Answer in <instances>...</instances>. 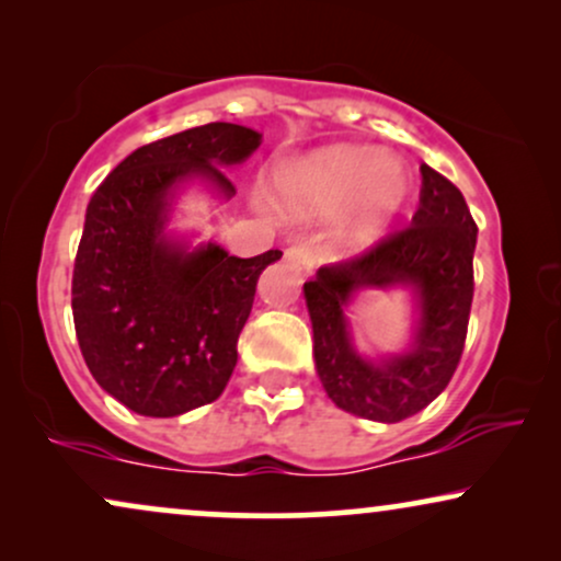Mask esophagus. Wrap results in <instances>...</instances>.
I'll return each mask as SVG.
<instances>
[{"label": "esophagus", "instance_id": "1", "mask_svg": "<svg viewBox=\"0 0 561 561\" xmlns=\"http://www.w3.org/2000/svg\"><path fill=\"white\" fill-rule=\"evenodd\" d=\"M285 259L289 263H295V266H300L302 272H310V268L316 266V259H319V255H316V248L310 245L308 240H298L287 248Z\"/></svg>", "mask_w": 561, "mask_h": 561}]
</instances>
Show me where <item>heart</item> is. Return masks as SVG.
I'll return each mask as SVG.
<instances>
[{
	"label": "heart",
	"instance_id": "1",
	"mask_svg": "<svg viewBox=\"0 0 561 561\" xmlns=\"http://www.w3.org/2000/svg\"><path fill=\"white\" fill-rule=\"evenodd\" d=\"M410 185L402 161L370 148L334 146L282 174L279 195L293 214H327L353 201L345 238L357 245L389 225L408 201Z\"/></svg>",
	"mask_w": 561,
	"mask_h": 561
}]
</instances>
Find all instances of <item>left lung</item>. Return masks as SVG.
Returning a JSON list of instances; mask_svg holds the SVG:
<instances>
[{"label": "left lung", "mask_w": 561, "mask_h": 561, "mask_svg": "<svg viewBox=\"0 0 561 561\" xmlns=\"http://www.w3.org/2000/svg\"><path fill=\"white\" fill-rule=\"evenodd\" d=\"M421 204L408 227L355 259L321 266L302 285L323 389L336 408L379 423H400L434 402L455 376L468 336L478 227L444 174L428 164H421ZM394 284L419 295L414 350L370 364L354 353L341 308L357 288Z\"/></svg>", "instance_id": "obj_1"}]
</instances>
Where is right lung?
<instances>
[{"instance_id": "add662e5", "label": "right lung", "mask_w": 561, "mask_h": 561, "mask_svg": "<svg viewBox=\"0 0 561 561\" xmlns=\"http://www.w3.org/2000/svg\"><path fill=\"white\" fill-rule=\"evenodd\" d=\"M259 146L251 127H191L140 146L91 195L72 319L93 379L135 413L182 415L214 402L232 376L259 276L282 251L238 259L214 242L185 251L164 238V225L174 191L191 178L234 195L221 167Z\"/></svg>"}]
</instances>
